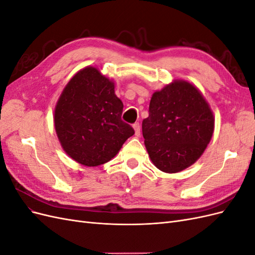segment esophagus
I'll use <instances>...</instances> for the list:
<instances>
[{
	"instance_id": "34e87169",
	"label": "esophagus",
	"mask_w": 255,
	"mask_h": 255,
	"mask_svg": "<svg viewBox=\"0 0 255 255\" xmlns=\"http://www.w3.org/2000/svg\"><path fill=\"white\" fill-rule=\"evenodd\" d=\"M133 128H134V130H135V135L138 137L140 136V125L138 122L134 123L133 125Z\"/></svg>"
}]
</instances>
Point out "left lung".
Listing matches in <instances>:
<instances>
[{"label":"left lung","instance_id":"1","mask_svg":"<svg viewBox=\"0 0 255 255\" xmlns=\"http://www.w3.org/2000/svg\"><path fill=\"white\" fill-rule=\"evenodd\" d=\"M210 105L194 85L174 81L153 94L142 121L144 144L159 170L175 173L202 155L214 132Z\"/></svg>","mask_w":255,"mask_h":255}]
</instances>
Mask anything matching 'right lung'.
Returning <instances> with one entry per match:
<instances>
[{
    "label": "right lung",
    "instance_id": "1",
    "mask_svg": "<svg viewBox=\"0 0 255 255\" xmlns=\"http://www.w3.org/2000/svg\"><path fill=\"white\" fill-rule=\"evenodd\" d=\"M122 111L114 82L97 68L82 69L66 85L54 113L55 130L65 152L88 167L111 160L135 133L122 121Z\"/></svg>",
    "mask_w": 255,
    "mask_h": 255
}]
</instances>
